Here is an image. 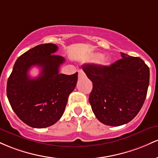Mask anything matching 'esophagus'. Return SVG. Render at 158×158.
Here are the masks:
<instances>
[{
    "instance_id": "obj_1",
    "label": "esophagus",
    "mask_w": 158,
    "mask_h": 158,
    "mask_svg": "<svg viewBox=\"0 0 158 158\" xmlns=\"http://www.w3.org/2000/svg\"><path fill=\"white\" fill-rule=\"evenodd\" d=\"M78 76H79V77H82V76H84V72H83V70H81V69L78 70Z\"/></svg>"
}]
</instances>
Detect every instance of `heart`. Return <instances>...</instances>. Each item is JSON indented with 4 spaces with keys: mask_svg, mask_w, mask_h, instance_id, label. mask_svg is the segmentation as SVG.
<instances>
[{
    "mask_svg": "<svg viewBox=\"0 0 158 158\" xmlns=\"http://www.w3.org/2000/svg\"><path fill=\"white\" fill-rule=\"evenodd\" d=\"M95 57L96 58L97 60H100L101 58H102V54H95Z\"/></svg>",
    "mask_w": 158,
    "mask_h": 158,
    "instance_id": "heart-1",
    "label": "heart"
}]
</instances>
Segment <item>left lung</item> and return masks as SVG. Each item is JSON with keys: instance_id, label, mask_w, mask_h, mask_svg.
I'll use <instances>...</instances> for the list:
<instances>
[{"instance_id": "obj_1", "label": "left lung", "mask_w": 158, "mask_h": 158, "mask_svg": "<svg viewBox=\"0 0 158 158\" xmlns=\"http://www.w3.org/2000/svg\"><path fill=\"white\" fill-rule=\"evenodd\" d=\"M110 65L85 64L83 70L93 82L92 110L102 123L120 126L134 118L146 98L149 68L139 57L121 53Z\"/></svg>"}]
</instances>
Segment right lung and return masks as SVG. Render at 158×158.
I'll return each instance as SVG.
<instances>
[{"label": "right lung", "mask_w": 158, "mask_h": 158, "mask_svg": "<svg viewBox=\"0 0 158 158\" xmlns=\"http://www.w3.org/2000/svg\"><path fill=\"white\" fill-rule=\"evenodd\" d=\"M55 44H41L18 58L6 84V95L14 112L32 127L53 125L64 113L69 95L74 89L77 72L71 75L59 73L63 56L54 54ZM38 66L40 75L31 79V67Z\"/></svg>", "instance_id": "1"}]
</instances>
